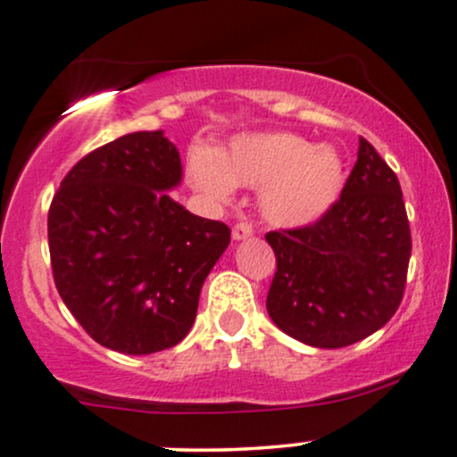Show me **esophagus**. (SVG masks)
Here are the masks:
<instances>
[{"label":"esophagus","mask_w":457,"mask_h":457,"mask_svg":"<svg viewBox=\"0 0 457 457\" xmlns=\"http://www.w3.org/2000/svg\"><path fill=\"white\" fill-rule=\"evenodd\" d=\"M251 234H253V225L246 223V221L236 223L234 228H232V236H234V240H245V238H249Z\"/></svg>","instance_id":"obj_1"}]
</instances>
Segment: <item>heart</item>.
<instances>
[{
	"instance_id": "1",
	"label": "heart",
	"mask_w": 457,
	"mask_h": 457,
	"mask_svg": "<svg viewBox=\"0 0 457 457\" xmlns=\"http://www.w3.org/2000/svg\"><path fill=\"white\" fill-rule=\"evenodd\" d=\"M191 185L214 202L232 199L236 185L262 187V214L277 228L320 221L344 188V161L328 145H313L286 130L243 133L228 150L195 148L188 156Z\"/></svg>"
}]
</instances>
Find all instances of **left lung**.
<instances>
[{
  "instance_id": "1",
  "label": "left lung",
  "mask_w": 457,
  "mask_h": 457,
  "mask_svg": "<svg viewBox=\"0 0 457 457\" xmlns=\"http://www.w3.org/2000/svg\"><path fill=\"white\" fill-rule=\"evenodd\" d=\"M266 240L277 258L266 309L298 342L344 348L385 327L400 307L411 225L395 171L367 139H359V159L330 211Z\"/></svg>"
}]
</instances>
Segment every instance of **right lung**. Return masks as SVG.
Returning a JSON list of instances; mask_svg holds the SVG:
<instances>
[{"label": "right lung", "instance_id": "obj_1", "mask_svg": "<svg viewBox=\"0 0 457 457\" xmlns=\"http://www.w3.org/2000/svg\"><path fill=\"white\" fill-rule=\"evenodd\" d=\"M180 154L162 130L109 141L68 171L49 208L55 287L104 348L152 354L187 337L199 292L229 228L191 214L167 191Z\"/></svg>", "mask_w": 457, "mask_h": 457}]
</instances>
